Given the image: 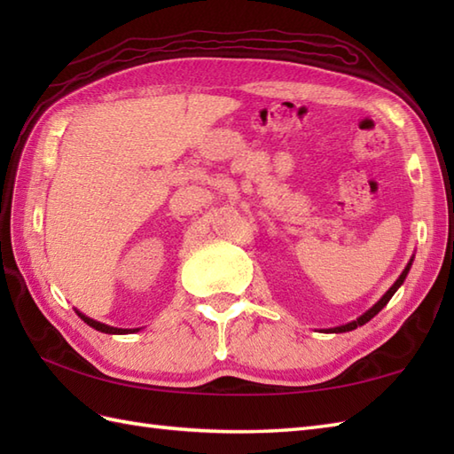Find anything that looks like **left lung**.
<instances>
[{
  "mask_svg": "<svg viewBox=\"0 0 454 454\" xmlns=\"http://www.w3.org/2000/svg\"><path fill=\"white\" fill-rule=\"evenodd\" d=\"M411 263H413V257H411L410 262H408V265H406V269H403V271H402V275L396 278V283H394V285L388 288V291L380 296V301H379V302H374V304L369 308V310H366L363 316H359V317H356V320H353V322H347L345 325L330 327V330H324V332H330V333H343V332H351V330H355V327H359V325H364L366 322L371 320V317H374L376 314H379V312L382 310L384 306L388 304V301H390V298L394 296V293H396L398 288L402 286V283L406 281V277H408V273H410V267H411Z\"/></svg>",
  "mask_w": 454,
  "mask_h": 454,
  "instance_id": "obj_1",
  "label": "left lung"
}]
</instances>
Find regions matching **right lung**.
<instances>
[{"instance_id": "1", "label": "right lung", "mask_w": 454, "mask_h": 454, "mask_svg": "<svg viewBox=\"0 0 454 454\" xmlns=\"http://www.w3.org/2000/svg\"><path fill=\"white\" fill-rule=\"evenodd\" d=\"M75 314H78L82 320L88 324V325H91L93 330H98V332H103V333H111V335H124V333H134V332H138V327H134V330H124V327H113V325H107V324H101V322H98V320H93V317H90V316H85V314H82L80 310H75Z\"/></svg>"}]
</instances>
